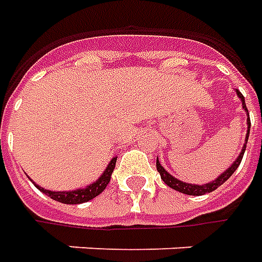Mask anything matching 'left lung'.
<instances>
[{
    "instance_id": "8db88e82",
    "label": "left lung",
    "mask_w": 262,
    "mask_h": 262,
    "mask_svg": "<svg viewBox=\"0 0 262 262\" xmlns=\"http://www.w3.org/2000/svg\"><path fill=\"white\" fill-rule=\"evenodd\" d=\"M236 95L239 96V99H241L242 102V108L245 110L247 112V115H248V119H247V124H248V131H247V138H245V144H244V147H242L241 152H239V156L236 157V160L232 163V166L228 168L226 171H224L221 176L215 179L213 182H210V183L206 184H192V183H184L182 180H179L176 177H173L170 173H167L164 167L160 164V161L157 160V171L160 173V176H161V180L164 182V183L167 184L168 187H171V189H174L177 192L184 193V194H192V196H202V194H205V193H210L213 192V190H216L217 187L221 186V184H224L229 179V177L232 176L233 171L238 168V166L241 164V160L244 157V152H245V148H247V143H248V137H250V128H251V121H250V114H248V110H247V105H245V98H244V95L239 92V91H236Z\"/></svg>"
}]
</instances>
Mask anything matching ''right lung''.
<instances>
[{
    "instance_id": "right-lung-1",
    "label": "right lung",
    "mask_w": 262,
    "mask_h": 262,
    "mask_svg": "<svg viewBox=\"0 0 262 262\" xmlns=\"http://www.w3.org/2000/svg\"><path fill=\"white\" fill-rule=\"evenodd\" d=\"M115 163L117 159H112L108 164V167L105 168L102 176L99 177L95 183L86 186L85 189H76V190H70V192H53V190H46L43 187L37 186V189L40 192L47 194L49 198H52L53 201L60 202V203H66V205H79V203H85V202L91 201L96 198L98 194L105 190V187L108 186L111 180V174L115 168Z\"/></svg>"
}]
</instances>
